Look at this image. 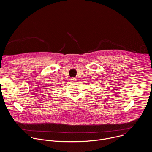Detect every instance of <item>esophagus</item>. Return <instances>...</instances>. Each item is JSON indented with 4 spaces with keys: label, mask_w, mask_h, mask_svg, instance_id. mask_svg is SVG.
Here are the masks:
<instances>
[{
    "label": "esophagus",
    "mask_w": 152,
    "mask_h": 152,
    "mask_svg": "<svg viewBox=\"0 0 152 152\" xmlns=\"http://www.w3.org/2000/svg\"><path fill=\"white\" fill-rule=\"evenodd\" d=\"M71 80H72V81L73 82H75L77 80V79H76V77H73V78L71 79Z\"/></svg>",
    "instance_id": "34e87169"
}]
</instances>
